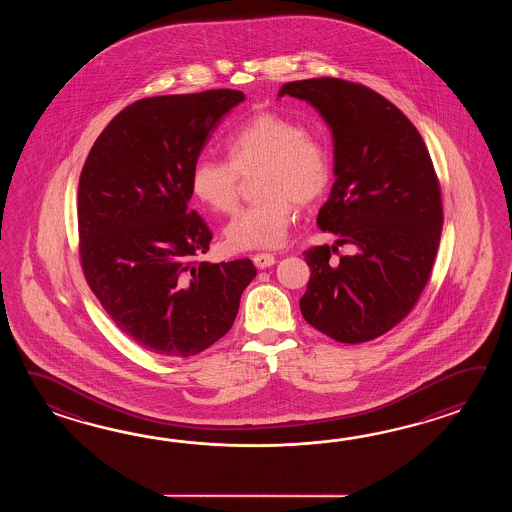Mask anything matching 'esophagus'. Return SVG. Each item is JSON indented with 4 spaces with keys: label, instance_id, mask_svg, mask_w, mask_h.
Returning a JSON list of instances; mask_svg holds the SVG:
<instances>
[{
    "label": "esophagus",
    "instance_id": "obj_1",
    "mask_svg": "<svg viewBox=\"0 0 512 512\" xmlns=\"http://www.w3.org/2000/svg\"><path fill=\"white\" fill-rule=\"evenodd\" d=\"M252 261H254V265H256L258 269H267V267H272V265L276 263V258H274L272 254L261 252V254H254Z\"/></svg>",
    "mask_w": 512,
    "mask_h": 512
}]
</instances>
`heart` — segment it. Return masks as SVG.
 I'll use <instances>...</instances> for the list:
<instances>
[{
  "label": "heart",
  "mask_w": 512,
  "mask_h": 512,
  "mask_svg": "<svg viewBox=\"0 0 512 512\" xmlns=\"http://www.w3.org/2000/svg\"><path fill=\"white\" fill-rule=\"evenodd\" d=\"M229 161L199 157L190 190L208 208L227 214L238 203L240 175L260 168V201L241 208L225 227L232 251L280 247L294 218V201L305 205L322 196L331 177V157L322 142L278 113H258L232 131Z\"/></svg>",
  "instance_id": "heart-1"
}]
</instances>
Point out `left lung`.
Masks as SVG:
<instances>
[{
	"label": "left lung",
	"mask_w": 512,
	"mask_h": 512,
	"mask_svg": "<svg viewBox=\"0 0 512 512\" xmlns=\"http://www.w3.org/2000/svg\"><path fill=\"white\" fill-rule=\"evenodd\" d=\"M305 100L333 139L335 183L316 225L340 240L305 251L311 269L300 309L327 337L359 344L412 311L439 247L443 208L425 142L403 111L368 87L311 78L280 87ZM356 247L329 262L337 244Z\"/></svg>",
	"instance_id": "obj_1"
}]
</instances>
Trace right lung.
<instances>
[{
    "instance_id": "1",
    "label": "right lung",
    "mask_w": 512,
    "mask_h": 512,
    "mask_svg": "<svg viewBox=\"0 0 512 512\" xmlns=\"http://www.w3.org/2000/svg\"><path fill=\"white\" fill-rule=\"evenodd\" d=\"M236 89L142 98L100 133L78 183L80 260L115 324L163 357L197 355L229 331L251 260L210 263L212 232L188 210L190 172Z\"/></svg>"
}]
</instances>
